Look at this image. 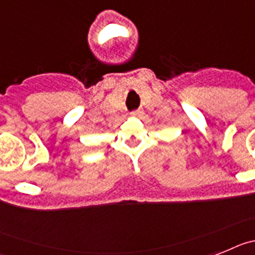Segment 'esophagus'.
I'll list each match as a JSON object with an SVG mask.
<instances>
[{
    "mask_svg": "<svg viewBox=\"0 0 255 255\" xmlns=\"http://www.w3.org/2000/svg\"><path fill=\"white\" fill-rule=\"evenodd\" d=\"M141 114H142V112H141V110H133V112L130 113V115H132V117H140Z\"/></svg>",
    "mask_w": 255,
    "mask_h": 255,
    "instance_id": "34e87169",
    "label": "esophagus"
}]
</instances>
